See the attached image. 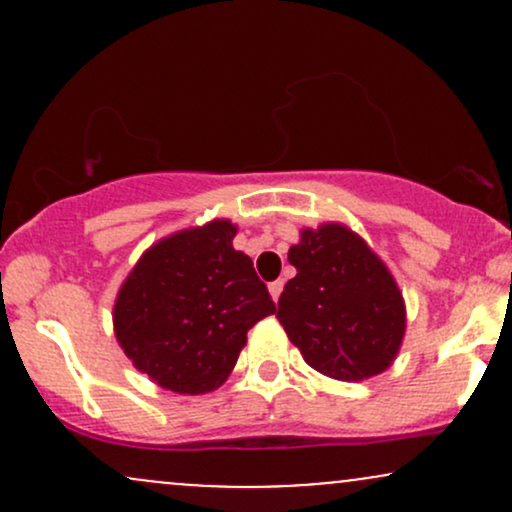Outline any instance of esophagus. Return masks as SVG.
<instances>
[{
  "mask_svg": "<svg viewBox=\"0 0 512 512\" xmlns=\"http://www.w3.org/2000/svg\"><path fill=\"white\" fill-rule=\"evenodd\" d=\"M281 291H284V281H281V279H276V281H272V284H269V293H272L274 301H279Z\"/></svg>",
  "mask_w": 512,
  "mask_h": 512,
  "instance_id": "1",
  "label": "esophagus"
}]
</instances>
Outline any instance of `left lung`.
<instances>
[{
	"mask_svg": "<svg viewBox=\"0 0 512 512\" xmlns=\"http://www.w3.org/2000/svg\"><path fill=\"white\" fill-rule=\"evenodd\" d=\"M296 276L279 298L281 327L310 368L334 380H363L395 361L404 301L366 240L339 223L301 231L289 250Z\"/></svg>",
	"mask_w": 512,
	"mask_h": 512,
	"instance_id": "obj_1",
	"label": "left lung"
}]
</instances>
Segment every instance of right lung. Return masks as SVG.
Here are the masks:
<instances>
[{
	"label": "right lung",
	"instance_id": "1",
	"mask_svg": "<svg viewBox=\"0 0 512 512\" xmlns=\"http://www.w3.org/2000/svg\"><path fill=\"white\" fill-rule=\"evenodd\" d=\"M233 236L231 221L175 233L144 252L117 293V342L166 390H216L250 327L276 313L250 257L233 250Z\"/></svg>",
	"mask_w": 512,
	"mask_h": 512
}]
</instances>
